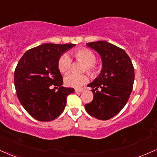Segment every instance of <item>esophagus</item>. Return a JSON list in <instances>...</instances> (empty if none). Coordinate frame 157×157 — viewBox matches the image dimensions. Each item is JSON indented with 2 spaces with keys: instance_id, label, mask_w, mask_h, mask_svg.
I'll list each match as a JSON object with an SVG mask.
<instances>
[{
  "instance_id": "obj_1",
  "label": "esophagus",
  "mask_w": 157,
  "mask_h": 157,
  "mask_svg": "<svg viewBox=\"0 0 157 157\" xmlns=\"http://www.w3.org/2000/svg\"><path fill=\"white\" fill-rule=\"evenodd\" d=\"M82 91H83V89H78V88H76V89H75V92H76V93H81V92Z\"/></svg>"
}]
</instances>
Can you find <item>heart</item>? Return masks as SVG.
Segmentation results:
<instances>
[{
	"label": "heart",
	"instance_id": "b5f03b06",
	"mask_svg": "<svg viewBox=\"0 0 157 157\" xmlns=\"http://www.w3.org/2000/svg\"><path fill=\"white\" fill-rule=\"evenodd\" d=\"M71 55L77 61L84 63L82 71L88 73L90 76L94 77L99 72V67L96 65L97 56L93 51L89 49L81 48L75 49L71 51ZM71 66V60L67 55H63L58 60V68L61 73H67L70 69ZM88 77L85 74L76 75L69 74L64 77V83L68 87L78 88L86 84L88 81Z\"/></svg>",
	"mask_w": 157,
	"mask_h": 157
}]
</instances>
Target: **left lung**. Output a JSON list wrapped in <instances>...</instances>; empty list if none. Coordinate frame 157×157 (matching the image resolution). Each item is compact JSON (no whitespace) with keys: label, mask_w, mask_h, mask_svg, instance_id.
<instances>
[{"label":"left lung","mask_w":157,"mask_h":157,"mask_svg":"<svg viewBox=\"0 0 157 157\" xmlns=\"http://www.w3.org/2000/svg\"><path fill=\"white\" fill-rule=\"evenodd\" d=\"M100 55L101 73L88 87L94 99L85 105L86 112L99 120H108L125 106L132 93L135 70L131 59L123 49L105 41L87 43Z\"/></svg>","instance_id":"left-lung-1"}]
</instances>
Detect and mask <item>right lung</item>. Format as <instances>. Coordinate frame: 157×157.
I'll return each mask as SVG.
<instances>
[{
    "instance_id": "right-lung-1",
    "label": "right lung",
    "mask_w": 157,
    "mask_h": 157,
    "mask_svg": "<svg viewBox=\"0 0 157 157\" xmlns=\"http://www.w3.org/2000/svg\"><path fill=\"white\" fill-rule=\"evenodd\" d=\"M75 44H43L25 52L14 71L17 96L29 115L40 121H50L63 113L73 88H65L58 60ZM53 84L58 92L50 90Z\"/></svg>"
}]
</instances>
